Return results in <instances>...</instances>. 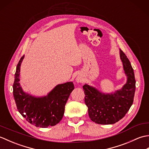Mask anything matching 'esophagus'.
Returning <instances> with one entry per match:
<instances>
[{
  "label": "esophagus",
  "mask_w": 149,
  "mask_h": 149,
  "mask_svg": "<svg viewBox=\"0 0 149 149\" xmlns=\"http://www.w3.org/2000/svg\"><path fill=\"white\" fill-rule=\"evenodd\" d=\"M76 81H77V83H82V79L81 78H79V77H77V79H76Z\"/></svg>",
  "instance_id": "obj_1"
}]
</instances>
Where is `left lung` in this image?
<instances>
[{"label": "left lung", "mask_w": 149, "mask_h": 149, "mask_svg": "<svg viewBox=\"0 0 149 149\" xmlns=\"http://www.w3.org/2000/svg\"><path fill=\"white\" fill-rule=\"evenodd\" d=\"M120 56L127 77V83L121 90L105 94L88 84L83 86L88 115L98 124H113L118 122L124 117L133 103L136 89L133 68L127 56L120 49Z\"/></svg>", "instance_id": "1"}]
</instances>
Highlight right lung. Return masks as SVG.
I'll use <instances>...</instances> for the list:
<instances>
[{
    "label": "right lung",
    "instance_id": "right-lung-1",
    "mask_svg": "<svg viewBox=\"0 0 149 149\" xmlns=\"http://www.w3.org/2000/svg\"><path fill=\"white\" fill-rule=\"evenodd\" d=\"M23 56L16 69L13 83V96L18 111L22 116L36 127L46 128L56 125L61 121L65 106L71 92L74 89L72 82L58 84L47 95L35 97L25 93L20 83V70Z\"/></svg>",
    "mask_w": 149,
    "mask_h": 149
}]
</instances>
